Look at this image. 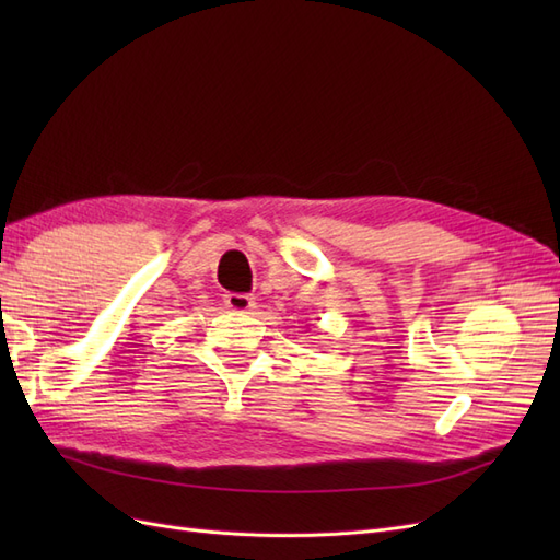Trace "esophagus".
<instances>
[{
  "mask_svg": "<svg viewBox=\"0 0 560 560\" xmlns=\"http://www.w3.org/2000/svg\"><path fill=\"white\" fill-rule=\"evenodd\" d=\"M224 303L235 313H249L254 308V299L249 294H235V292H231V294H226Z\"/></svg>",
  "mask_w": 560,
  "mask_h": 560,
  "instance_id": "1",
  "label": "esophagus"
}]
</instances>
